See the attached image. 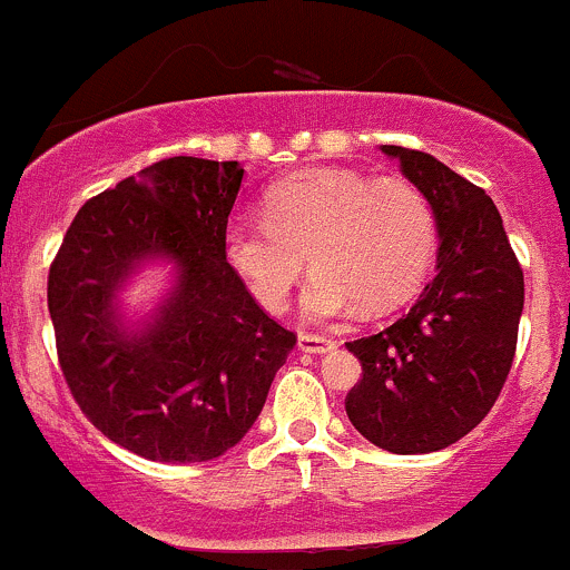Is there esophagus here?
I'll use <instances>...</instances> for the list:
<instances>
[{
  "label": "esophagus",
  "mask_w": 570,
  "mask_h": 570,
  "mask_svg": "<svg viewBox=\"0 0 570 570\" xmlns=\"http://www.w3.org/2000/svg\"><path fill=\"white\" fill-rule=\"evenodd\" d=\"M332 346H335V341H330V337L324 335H313V332H302V335H298V348L307 354H324L330 352Z\"/></svg>",
  "instance_id": "34e87169"
}]
</instances>
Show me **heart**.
I'll use <instances>...</instances> for the list:
<instances>
[{"instance_id": "obj_1", "label": "heart", "mask_w": 570, "mask_h": 570, "mask_svg": "<svg viewBox=\"0 0 570 570\" xmlns=\"http://www.w3.org/2000/svg\"><path fill=\"white\" fill-rule=\"evenodd\" d=\"M438 246L435 207L407 179H374L346 168L287 177L266 194V216L238 213L224 255L266 309H283L304 266L318 272L302 304L313 318L360 307H396L424 279Z\"/></svg>"}]
</instances>
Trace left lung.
<instances>
[{
  "instance_id": "1",
  "label": "left lung",
  "mask_w": 570,
  "mask_h": 570,
  "mask_svg": "<svg viewBox=\"0 0 570 570\" xmlns=\"http://www.w3.org/2000/svg\"><path fill=\"white\" fill-rule=\"evenodd\" d=\"M435 207L438 274L374 335L348 341L363 376L346 396L354 430L393 454H426L469 435L512 368L523 272L493 199L426 151L382 146Z\"/></svg>"
}]
</instances>
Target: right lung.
<instances>
[{
    "label": "right lung",
    "instance_id": "obj_1",
    "mask_svg": "<svg viewBox=\"0 0 570 570\" xmlns=\"http://www.w3.org/2000/svg\"><path fill=\"white\" fill-rule=\"evenodd\" d=\"M240 179L235 160L151 163L80 207L49 266L71 396L101 435L146 460L205 463L233 449L296 346L224 255ZM157 254L178 261V291L149 331L127 336L111 324V293Z\"/></svg>",
    "mask_w": 570,
    "mask_h": 570
}]
</instances>
